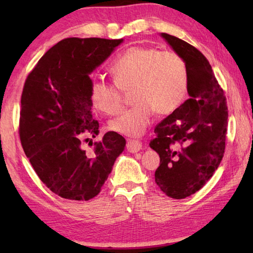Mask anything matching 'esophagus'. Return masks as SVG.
Segmentation results:
<instances>
[{
	"label": "esophagus",
	"mask_w": 253,
	"mask_h": 253,
	"mask_svg": "<svg viewBox=\"0 0 253 253\" xmlns=\"http://www.w3.org/2000/svg\"><path fill=\"white\" fill-rule=\"evenodd\" d=\"M127 149L130 153H137L142 149V143L137 139H128Z\"/></svg>",
	"instance_id": "34e87169"
}]
</instances>
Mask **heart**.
Instances as JSON below:
<instances>
[{
  "mask_svg": "<svg viewBox=\"0 0 253 253\" xmlns=\"http://www.w3.org/2000/svg\"><path fill=\"white\" fill-rule=\"evenodd\" d=\"M110 72L114 83L92 81L90 99L98 110L116 115L124 106V91L132 90L135 105L109 123L110 129L124 135L144 134L154 111L158 115L172 113L186 93L187 65L175 51L130 46L115 60Z\"/></svg>",
  "mask_w": 253,
  "mask_h": 253,
  "instance_id": "1",
  "label": "heart"
}]
</instances>
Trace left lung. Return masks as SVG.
<instances>
[{"label":"left lung","instance_id":"obj_1","mask_svg":"<svg viewBox=\"0 0 253 253\" xmlns=\"http://www.w3.org/2000/svg\"><path fill=\"white\" fill-rule=\"evenodd\" d=\"M185 60L190 98L155 126L149 146L161 162L155 182L172 199H184L201 190L224 155L228 106L212 67L195 46L162 33Z\"/></svg>","mask_w":253,"mask_h":253}]
</instances>
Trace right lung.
<instances>
[{"instance_id":"right-lung-1","label":"right lung","mask_w":253,"mask_h":253,"mask_svg":"<svg viewBox=\"0 0 253 253\" xmlns=\"http://www.w3.org/2000/svg\"><path fill=\"white\" fill-rule=\"evenodd\" d=\"M123 39L67 38L43 54L25 79L19 135L34 172L54 194L89 201L100 193L126 140L108 131L100 142L92 118L89 75Z\"/></svg>"}]
</instances>
